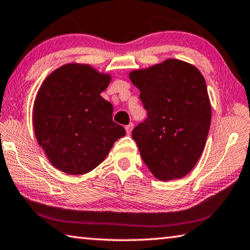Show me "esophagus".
I'll return each mask as SVG.
<instances>
[{
	"mask_svg": "<svg viewBox=\"0 0 250 250\" xmlns=\"http://www.w3.org/2000/svg\"><path fill=\"white\" fill-rule=\"evenodd\" d=\"M132 130H133V124H129L128 125H125V131L128 134L131 133Z\"/></svg>",
	"mask_w": 250,
	"mask_h": 250,
	"instance_id": "1",
	"label": "esophagus"
}]
</instances>
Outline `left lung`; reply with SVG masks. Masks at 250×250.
Instances as JSON below:
<instances>
[{
	"mask_svg": "<svg viewBox=\"0 0 250 250\" xmlns=\"http://www.w3.org/2000/svg\"><path fill=\"white\" fill-rule=\"evenodd\" d=\"M129 78L148 112L132 131L142 160L159 180L185 177L199 160L210 128L204 75L188 62L167 59Z\"/></svg>",
	"mask_w": 250,
	"mask_h": 250,
	"instance_id": "1",
	"label": "left lung"
}]
</instances>
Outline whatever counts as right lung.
I'll return each instance as SVG.
<instances>
[{"label":"right lung","instance_id":"right-lung-1","mask_svg":"<svg viewBox=\"0 0 250 250\" xmlns=\"http://www.w3.org/2000/svg\"><path fill=\"white\" fill-rule=\"evenodd\" d=\"M111 79L90 64L68 63L51 72L40 86L33 105L34 133L60 171L90 172L125 136L124 126L112 120V104L101 97Z\"/></svg>","mask_w":250,"mask_h":250}]
</instances>
